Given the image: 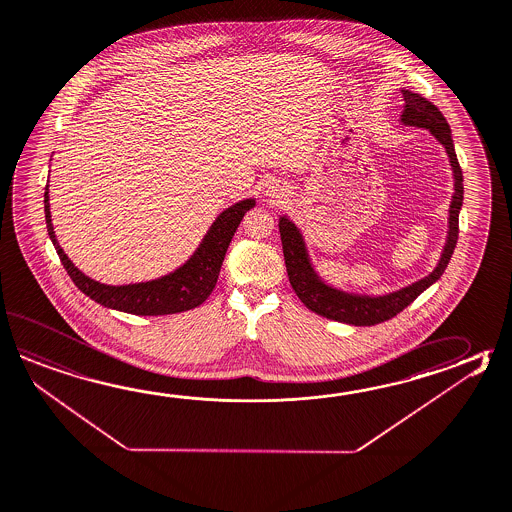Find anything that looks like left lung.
<instances>
[{
	"label": "left lung",
	"instance_id": "left-lung-1",
	"mask_svg": "<svg viewBox=\"0 0 512 512\" xmlns=\"http://www.w3.org/2000/svg\"><path fill=\"white\" fill-rule=\"evenodd\" d=\"M401 94L405 104H403V113L399 122L403 126L427 129L428 133L445 147V153L452 167L454 193L450 199L449 231H447L445 246L436 268L428 273L427 277L412 282L405 288H399L396 292L383 293V295L345 292L334 284L324 281L319 275L308 253L303 231L299 230V226L290 220V217L281 215L279 231H281L282 253H284L290 284L308 310L332 321L354 324V326H374L392 319L397 313L403 312L418 295L441 279L458 242L459 211L463 206V173L456 157L452 131L445 116L441 115L438 107L428 102L427 98L408 89H401Z\"/></svg>",
	"mask_w": 512,
	"mask_h": 512
}]
</instances>
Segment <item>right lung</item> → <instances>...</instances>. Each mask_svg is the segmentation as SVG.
<instances>
[{"label":"right lung","mask_w":512,"mask_h":512,"mask_svg":"<svg viewBox=\"0 0 512 512\" xmlns=\"http://www.w3.org/2000/svg\"><path fill=\"white\" fill-rule=\"evenodd\" d=\"M45 222L49 237L53 240L54 250L58 253L63 268L69 273L80 292L91 297L94 303L118 312L133 315H169V313L186 312L204 303L213 292L219 279L220 266L226 257L240 220L255 206V199H244L224 209L200 240L199 248L177 270L162 275L158 279L135 284H104L87 277L80 272L73 261L65 255L60 242L54 235L49 204V182L45 186Z\"/></svg>","instance_id":"1"}]
</instances>
